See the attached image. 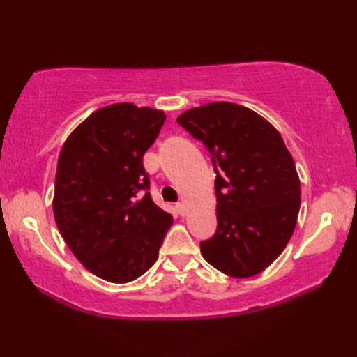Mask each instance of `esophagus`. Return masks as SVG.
<instances>
[{
    "label": "esophagus",
    "mask_w": 357,
    "mask_h": 357,
    "mask_svg": "<svg viewBox=\"0 0 357 357\" xmlns=\"http://www.w3.org/2000/svg\"><path fill=\"white\" fill-rule=\"evenodd\" d=\"M176 211L179 215H185V204L184 203H178L176 204Z\"/></svg>",
    "instance_id": "obj_1"
}]
</instances>
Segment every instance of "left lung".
Returning <instances> with one entry per match:
<instances>
[{
    "mask_svg": "<svg viewBox=\"0 0 357 357\" xmlns=\"http://www.w3.org/2000/svg\"><path fill=\"white\" fill-rule=\"evenodd\" d=\"M176 121L209 151L217 174V231L200 244L203 258L236 279L259 274L291 239L301 208V181L282 135L233 102L190 108Z\"/></svg>",
    "mask_w": 357,
    "mask_h": 357,
    "instance_id": "left-lung-1",
    "label": "left lung"
}]
</instances>
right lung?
Here are the masks:
<instances>
[{"instance_id": "obj_1", "label": "right lung", "mask_w": 357, "mask_h": 357, "mask_svg": "<svg viewBox=\"0 0 357 357\" xmlns=\"http://www.w3.org/2000/svg\"><path fill=\"white\" fill-rule=\"evenodd\" d=\"M165 114L129 102L102 107L72 130L58 157L53 215L72 253L112 283L138 279L157 261L173 217L146 192L143 155Z\"/></svg>"}]
</instances>
